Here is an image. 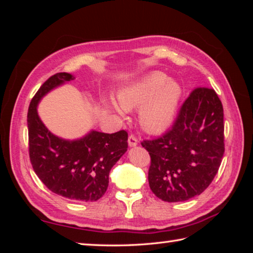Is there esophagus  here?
Wrapping results in <instances>:
<instances>
[{
  "label": "esophagus",
  "instance_id": "1",
  "mask_svg": "<svg viewBox=\"0 0 253 253\" xmlns=\"http://www.w3.org/2000/svg\"><path fill=\"white\" fill-rule=\"evenodd\" d=\"M137 144H138V139H137V137L132 134L129 135V137H128V145H129L130 147H134Z\"/></svg>",
  "mask_w": 253,
  "mask_h": 253
}]
</instances>
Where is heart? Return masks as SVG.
Instances as JSON below:
<instances>
[{
    "label": "heart",
    "mask_w": 253,
    "mask_h": 253,
    "mask_svg": "<svg viewBox=\"0 0 253 253\" xmlns=\"http://www.w3.org/2000/svg\"><path fill=\"white\" fill-rule=\"evenodd\" d=\"M182 97V87L160 71L122 88L117 100L124 109L131 110L143 106L139 122L145 130L161 132L168 129L176 115Z\"/></svg>",
    "instance_id": "obj_1"
}]
</instances>
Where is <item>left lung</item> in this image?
Returning a JSON list of instances; mask_svg holds the SVG:
<instances>
[{"label": "left lung", "mask_w": 253, "mask_h": 253, "mask_svg": "<svg viewBox=\"0 0 253 253\" xmlns=\"http://www.w3.org/2000/svg\"><path fill=\"white\" fill-rule=\"evenodd\" d=\"M142 146L151 156L149 187L165 202H183L207 190L224 154L223 106L211 88L198 87L172 128Z\"/></svg>", "instance_id": "left-lung-1"}]
</instances>
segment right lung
Instances as JSON below:
<instances>
[{"mask_svg":"<svg viewBox=\"0 0 253 253\" xmlns=\"http://www.w3.org/2000/svg\"><path fill=\"white\" fill-rule=\"evenodd\" d=\"M75 77L51 76L32 98L28 110L29 155L41 182L53 193L72 201L93 202L106 193L109 172L128 148V134L92 130L78 140H65L46 129L37 106L45 93Z\"/></svg>","mask_w":253,"mask_h":253,"instance_id":"obj_1","label":"right lung"}]
</instances>
